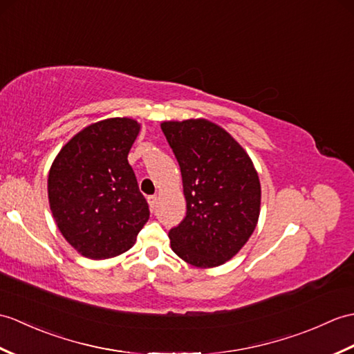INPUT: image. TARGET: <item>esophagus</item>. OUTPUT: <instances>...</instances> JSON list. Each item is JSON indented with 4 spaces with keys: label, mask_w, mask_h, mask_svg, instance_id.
<instances>
[{
    "label": "esophagus",
    "mask_w": 354,
    "mask_h": 354,
    "mask_svg": "<svg viewBox=\"0 0 354 354\" xmlns=\"http://www.w3.org/2000/svg\"><path fill=\"white\" fill-rule=\"evenodd\" d=\"M157 201H158V197L157 196H147V203H149V207H151V209H153L155 208V205H157Z\"/></svg>",
    "instance_id": "esophagus-1"
}]
</instances>
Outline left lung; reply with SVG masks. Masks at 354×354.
<instances>
[{"label":"left lung","instance_id":"1","mask_svg":"<svg viewBox=\"0 0 354 354\" xmlns=\"http://www.w3.org/2000/svg\"><path fill=\"white\" fill-rule=\"evenodd\" d=\"M183 175L187 214L169 231L170 248L201 268L225 264L257 227L261 184L253 162L226 131L207 119L162 122Z\"/></svg>","mask_w":354,"mask_h":354}]
</instances>
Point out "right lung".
Masks as SVG:
<instances>
[{
  "mask_svg": "<svg viewBox=\"0 0 354 354\" xmlns=\"http://www.w3.org/2000/svg\"><path fill=\"white\" fill-rule=\"evenodd\" d=\"M140 123L113 118L92 123L66 143L48 175V197L57 227L90 259L129 250L149 218L128 153Z\"/></svg>",
  "mask_w": 354,
  "mask_h": 354,
  "instance_id": "1",
  "label": "right lung"
}]
</instances>
